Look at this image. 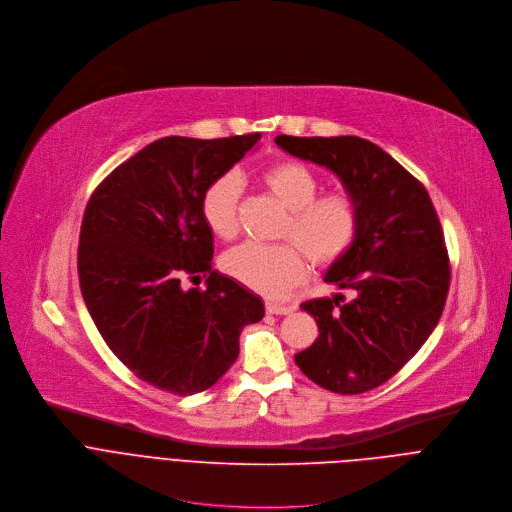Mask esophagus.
<instances>
[{"label":"esophagus","mask_w":512,"mask_h":512,"mask_svg":"<svg viewBox=\"0 0 512 512\" xmlns=\"http://www.w3.org/2000/svg\"><path fill=\"white\" fill-rule=\"evenodd\" d=\"M294 309L288 304H278V302H266V313L268 315H290Z\"/></svg>","instance_id":"1"}]
</instances>
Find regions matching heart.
Here are the masks:
<instances>
[{
	"mask_svg": "<svg viewBox=\"0 0 512 512\" xmlns=\"http://www.w3.org/2000/svg\"><path fill=\"white\" fill-rule=\"evenodd\" d=\"M266 189L288 210L280 238L292 244L264 246L246 242L224 256V270L264 296H280L304 276L302 251L315 266H331L353 246L359 232V206L349 191L319 195L321 179L302 163L280 161L262 171ZM242 179L228 171L201 195V216L220 240H234L240 230Z\"/></svg>",
	"mask_w": 512,
	"mask_h": 512,
	"instance_id": "heart-1",
	"label": "heart"
}]
</instances>
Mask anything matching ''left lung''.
Instances as JSON below:
<instances>
[{"instance_id":"left-lung-1","label":"left lung","mask_w":512,"mask_h":512,"mask_svg":"<svg viewBox=\"0 0 512 512\" xmlns=\"http://www.w3.org/2000/svg\"><path fill=\"white\" fill-rule=\"evenodd\" d=\"M274 141L333 171L361 216L353 246L325 274L355 296L300 304L315 317L319 339L294 361L333 393L375 389L420 351L444 311L450 260L434 203L410 171L361 137L280 135Z\"/></svg>"}]
</instances>
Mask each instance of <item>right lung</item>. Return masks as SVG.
Wrapping results in <instances>:
<instances>
[{"instance_id":"obj_1","label":"right lung","mask_w":512,"mask_h":512,"mask_svg":"<svg viewBox=\"0 0 512 512\" xmlns=\"http://www.w3.org/2000/svg\"><path fill=\"white\" fill-rule=\"evenodd\" d=\"M260 133L163 137L90 195L78 246L86 309L109 349L143 381L175 395L212 387L238 359L240 333L264 317L260 296L212 270L201 195ZM209 277L206 291L180 286Z\"/></svg>"}]
</instances>
